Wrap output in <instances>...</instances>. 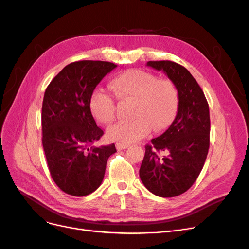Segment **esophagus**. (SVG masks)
Masks as SVG:
<instances>
[{
  "instance_id": "obj_1",
  "label": "esophagus",
  "mask_w": 249,
  "mask_h": 249,
  "mask_svg": "<svg viewBox=\"0 0 249 249\" xmlns=\"http://www.w3.org/2000/svg\"><path fill=\"white\" fill-rule=\"evenodd\" d=\"M130 145L127 144V143H122V142H117L116 143V147L118 150H122V149H126L128 148Z\"/></svg>"
}]
</instances>
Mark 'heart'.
<instances>
[{
  "label": "heart",
  "instance_id": "b5f03b06",
  "mask_svg": "<svg viewBox=\"0 0 249 249\" xmlns=\"http://www.w3.org/2000/svg\"><path fill=\"white\" fill-rule=\"evenodd\" d=\"M116 96L134 100L132 120L113 124L107 131L114 141L131 143L144 137L150 127L161 130L172 122L178 105V91L171 80L159 78L142 70H129L116 75L110 83ZM89 109L96 119L108 124L115 118V101L102 89H96L89 99Z\"/></svg>",
  "mask_w": 249,
  "mask_h": 249
}]
</instances>
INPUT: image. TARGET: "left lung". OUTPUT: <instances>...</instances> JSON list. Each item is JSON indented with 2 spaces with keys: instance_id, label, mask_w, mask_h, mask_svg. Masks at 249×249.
<instances>
[{
  "instance_id": "1",
  "label": "left lung",
  "mask_w": 249,
  "mask_h": 249,
  "mask_svg": "<svg viewBox=\"0 0 249 249\" xmlns=\"http://www.w3.org/2000/svg\"><path fill=\"white\" fill-rule=\"evenodd\" d=\"M147 67L162 71L178 91L175 120L160 136L145 146L139 177L152 194L162 198L187 192L198 178L210 146V113L203 90L182 65L148 61Z\"/></svg>"
}]
</instances>
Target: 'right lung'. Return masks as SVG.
Returning a JSON list of instances; mask_svg holds the SVG:
<instances>
[{"label": "right lung", "instance_id": "add662e5", "mask_svg": "<svg viewBox=\"0 0 249 249\" xmlns=\"http://www.w3.org/2000/svg\"><path fill=\"white\" fill-rule=\"evenodd\" d=\"M116 64L81 60L68 64L48 85L42 103V145L52 179L64 193L84 197L102 184L115 144L94 146L104 134L89 99Z\"/></svg>", "mask_w": 249, "mask_h": 249}]
</instances>
